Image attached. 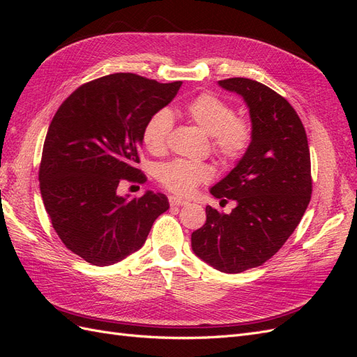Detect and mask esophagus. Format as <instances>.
Listing matches in <instances>:
<instances>
[{"instance_id": "1", "label": "esophagus", "mask_w": 357, "mask_h": 357, "mask_svg": "<svg viewBox=\"0 0 357 357\" xmlns=\"http://www.w3.org/2000/svg\"><path fill=\"white\" fill-rule=\"evenodd\" d=\"M186 204H189L186 199H181L177 197H169V205H172V207H180V205H186Z\"/></svg>"}]
</instances>
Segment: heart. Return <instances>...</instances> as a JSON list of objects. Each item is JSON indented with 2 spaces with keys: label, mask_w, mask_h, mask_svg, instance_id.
I'll use <instances>...</instances> for the list:
<instances>
[{
  "label": "heart",
  "mask_w": 357,
  "mask_h": 357,
  "mask_svg": "<svg viewBox=\"0 0 357 357\" xmlns=\"http://www.w3.org/2000/svg\"><path fill=\"white\" fill-rule=\"evenodd\" d=\"M186 117L211 138V150L225 167L234 165L252 143V125L244 117L235 116V107L219 95L204 92L190 100L185 109ZM172 129V114L167 109L155 112L143 128V143L149 152L162 153L167 149ZM211 178V168L202 162L183 159L169 160L158 168V180L167 190L186 197L201 183Z\"/></svg>",
  "instance_id": "1"
}]
</instances>
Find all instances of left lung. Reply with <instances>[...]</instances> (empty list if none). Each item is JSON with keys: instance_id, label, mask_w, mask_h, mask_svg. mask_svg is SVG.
<instances>
[{"instance_id": "8db88e82", "label": "left lung", "mask_w": 357, "mask_h": 357, "mask_svg": "<svg viewBox=\"0 0 357 357\" xmlns=\"http://www.w3.org/2000/svg\"><path fill=\"white\" fill-rule=\"evenodd\" d=\"M219 84L244 98L252 143L210 189L236 207L225 214L207 205V222L192 234V250L219 271L238 274L265 264L296 229L311 199V160L304 125L282 95L244 77Z\"/></svg>"}]
</instances>
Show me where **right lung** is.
<instances>
[{
	"instance_id": "obj_1",
	"label": "right lung",
	"mask_w": 357,
	"mask_h": 357,
	"mask_svg": "<svg viewBox=\"0 0 357 357\" xmlns=\"http://www.w3.org/2000/svg\"><path fill=\"white\" fill-rule=\"evenodd\" d=\"M180 86L109 74L79 86L53 116L38 171L41 198L63 245L86 262L107 266L137 252L169 208L164 193L116 192L123 180L146 181L135 167L143 128Z\"/></svg>"
}]
</instances>
